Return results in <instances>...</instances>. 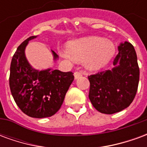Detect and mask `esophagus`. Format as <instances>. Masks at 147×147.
<instances>
[{"instance_id":"esophagus-1","label":"esophagus","mask_w":147,"mask_h":147,"mask_svg":"<svg viewBox=\"0 0 147 147\" xmlns=\"http://www.w3.org/2000/svg\"><path fill=\"white\" fill-rule=\"evenodd\" d=\"M82 75H83V74H82V72H81V71H76V72L74 73V76H75V79H76V80H77V79H78L79 77L82 76Z\"/></svg>"}]
</instances>
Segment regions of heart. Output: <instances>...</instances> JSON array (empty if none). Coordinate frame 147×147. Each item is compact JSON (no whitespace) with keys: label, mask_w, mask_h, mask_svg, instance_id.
<instances>
[{"label":"heart","mask_w":147,"mask_h":147,"mask_svg":"<svg viewBox=\"0 0 147 147\" xmlns=\"http://www.w3.org/2000/svg\"><path fill=\"white\" fill-rule=\"evenodd\" d=\"M115 50V45L111 41L102 37L91 36L70 42L67 45V52L61 55L71 61L85 59L87 68L98 70L110 61Z\"/></svg>","instance_id":"heart-1"}]
</instances>
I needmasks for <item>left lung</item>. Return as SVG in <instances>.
Instances as JSON below:
<instances>
[{"label": "left lung", "instance_id": "left-lung-1", "mask_svg": "<svg viewBox=\"0 0 147 147\" xmlns=\"http://www.w3.org/2000/svg\"><path fill=\"white\" fill-rule=\"evenodd\" d=\"M111 70L88 76L89 98L97 110L113 114L127 108L136 97L139 81V67L134 46L124 42Z\"/></svg>", "mask_w": 147, "mask_h": 147}]
</instances>
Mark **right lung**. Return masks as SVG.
<instances>
[{
	"instance_id": "1",
	"label": "right lung",
	"mask_w": 147,
	"mask_h": 147,
	"mask_svg": "<svg viewBox=\"0 0 147 147\" xmlns=\"http://www.w3.org/2000/svg\"><path fill=\"white\" fill-rule=\"evenodd\" d=\"M31 36L22 42L12 57L10 66L9 86L15 102L23 113L30 117L45 118L54 115L64 102L73 82L71 71L59 70L38 71L28 63L25 48ZM54 60L58 55L52 51Z\"/></svg>"
}]
</instances>
